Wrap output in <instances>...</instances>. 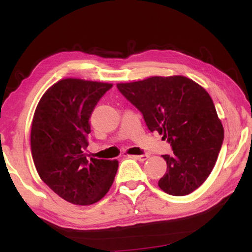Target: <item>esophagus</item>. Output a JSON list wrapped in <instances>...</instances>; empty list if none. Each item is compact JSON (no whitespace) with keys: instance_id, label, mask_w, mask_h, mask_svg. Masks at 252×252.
<instances>
[{"instance_id":"esophagus-1","label":"esophagus","mask_w":252,"mask_h":252,"mask_svg":"<svg viewBox=\"0 0 252 252\" xmlns=\"http://www.w3.org/2000/svg\"><path fill=\"white\" fill-rule=\"evenodd\" d=\"M133 158L134 159H136V160H139V161H146L148 158H149V156L148 155H141V156H133Z\"/></svg>"}]
</instances>
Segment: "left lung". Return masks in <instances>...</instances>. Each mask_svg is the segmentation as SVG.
<instances>
[{
  "mask_svg": "<svg viewBox=\"0 0 252 252\" xmlns=\"http://www.w3.org/2000/svg\"><path fill=\"white\" fill-rule=\"evenodd\" d=\"M123 96L142 113L148 129L167 139L173 155L162 156L167 172L158 186L187 195L207 180L223 142V126L204 89L182 75L151 76L118 83Z\"/></svg>",
  "mask_w": 252,
  "mask_h": 252,
  "instance_id": "1",
  "label": "left lung"
}]
</instances>
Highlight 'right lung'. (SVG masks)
I'll return each mask as SVG.
<instances>
[{"label": "right lung", "mask_w": 252, "mask_h": 252, "mask_svg": "<svg viewBox=\"0 0 252 252\" xmlns=\"http://www.w3.org/2000/svg\"><path fill=\"white\" fill-rule=\"evenodd\" d=\"M111 83L63 79L42 95L31 127L32 158L45 185L67 202L95 203L108 193L119 162L91 158L84 151L90 117Z\"/></svg>", "instance_id": "obj_1"}]
</instances>
